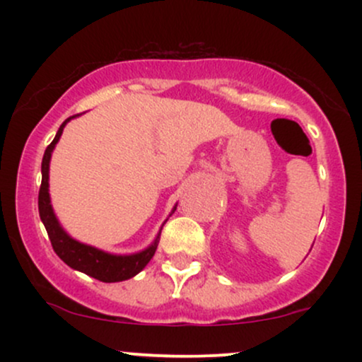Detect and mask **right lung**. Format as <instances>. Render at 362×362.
<instances>
[{
	"label": "right lung",
	"instance_id": "add662e5",
	"mask_svg": "<svg viewBox=\"0 0 362 362\" xmlns=\"http://www.w3.org/2000/svg\"><path fill=\"white\" fill-rule=\"evenodd\" d=\"M74 117H78V115H71V117L66 119L64 122L61 124L56 138H54L52 143L45 148L42 158V184H40L39 190L40 219H42L45 230H47L54 252L57 253V257H59L64 264H68L69 267L74 269V271H80L83 274H86V276L95 277V279L102 282H119L131 279L136 274L143 271L148 265V262L153 259L160 235L156 236L155 242L149 245L146 250L132 253V255H112V253L98 250V248L91 247V245L80 243L74 238H71V236L62 230V226L59 221H57L56 214H54L52 211L51 197H49V163H51L52 149L56 148L57 141H59L62 134V129H64L66 124ZM177 207H173V211Z\"/></svg>",
	"mask_w": 362,
	"mask_h": 362
}]
</instances>
